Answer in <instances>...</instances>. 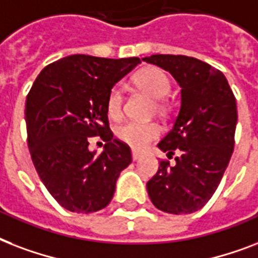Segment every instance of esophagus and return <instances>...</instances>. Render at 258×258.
I'll use <instances>...</instances> for the list:
<instances>
[{"instance_id":"34e87169","label":"esophagus","mask_w":258,"mask_h":258,"mask_svg":"<svg viewBox=\"0 0 258 258\" xmlns=\"http://www.w3.org/2000/svg\"><path fill=\"white\" fill-rule=\"evenodd\" d=\"M132 157H133V160H139L140 157H141V153L137 151H132Z\"/></svg>"}]
</instances>
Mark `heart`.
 Segmentation results:
<instances>
[{"label":"heart","mask_w":258,"mask_h":258,"mask_svg":"<svg viewBox=\"0 0 258 258\" xmlns=\"http://www.w3.org/2000/svg\"><path fill=\"white\" fill-rule=\"evenodd\" d=\"M133 83L141 91L153 98L155 109L157 111H165L168 109V103L164 97L171 90V82L167 74L157 67H147L140 70L133 77ZM123 94L119 87H113L109 91L106 98L107 115L113 119H117L122 114ZM160 126L156 122H141V121H126L119 125L115 131V135L122 143L127 144L135 149H143L148 144L156 140L160 136Z\"/></svg>","instance_id":"heart-1"}]
</instances>
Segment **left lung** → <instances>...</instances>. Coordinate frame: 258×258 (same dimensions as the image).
I'll list each match as a JSON object with an SVG mask.
<instances>
[{
  "mask_svg": "<svg viewBox=\"0 0 258 258\" xmlns=\"http://www.w3.org/2000/svg\"><path fill=\"white\" fill-rule=\"evenodd\" d=\"M144 61L159 66L181 87V105L173 127L157 147L176 164L161 160L147 183L148 195L159 210L189 214L210 201L218 188L234 149L237 105L219 70L184 55H152Z\"/></svg>",
  "mask_w": 258,
  "mask_h": 258,
  "instance_id": "obj_1",
  "label": "left lung"
}]
</instances>
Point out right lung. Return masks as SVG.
<instances>
[{
    "label": "right lung",
    "instance_id": "1",
    "mask_svg": "<svg viewBox=\"0 0 258 258\" xmlns=\"http://www.w3.org/2000/svg\"><path fill=\"white\" fill-rule=\"evenodd\" d=\"M141 63L71 55L41 70L25 102L28 147L40 179L53 199L73 213H94L113 199L119 173L132 163L131 148L113 139L107 94ZM107 143L99 155L89 137Z\"/></svg>",
    "mask_w": 258,
    "mask_h": 258
}]
</instances>
